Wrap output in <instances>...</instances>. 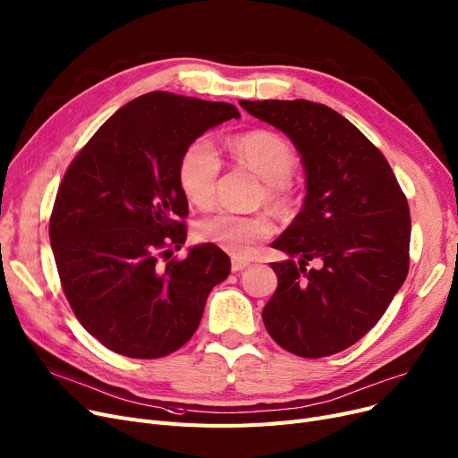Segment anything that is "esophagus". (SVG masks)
<instances>
[{"label":"esophagus","mask_w":458,"mask_h":458,"mask_svg":"<svg viewBox=\"0 0 458 458\" xmlns=\"http://www.w3.org/2000/svg\"><path fill=\"white\" fill-rule=\"evenodd\" d=\"M249 266H250V263H249L247 259H242V258H232V271H233V273L243 271V269H247Z\"/></svg>","instance_id":"34e87169"}]
</instances>
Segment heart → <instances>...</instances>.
I'll return each instance as SVG.
<instances>
[{
    "mask_svg": "<svg viewBox=\"0 0 458 458\" xmlns=\"http://www.w3.org/2000/svg\"><path fill=\"white\" fill-rule=\"evenodd\" d=\"M232 157L247 166L266 185L259 192V202L273 211L285 213L292 208V197L285 182L295 173L297 156L280 135L267 130H254L235 135L228 142ZM221 173V159L213 142L208 139L192 140L183 150L178 165V182L191 204L208 209L215 204L216 180ZM202 243H211L230 254L243 256L256 243L273 235V223L267 215H239L219 211L206 216L197 226Z\"/></svg>",
    "mask_w": 458,
    "mask_h": 458,
    "instance_id": "heart-1",
    "label": "heart"
}]
</instances>
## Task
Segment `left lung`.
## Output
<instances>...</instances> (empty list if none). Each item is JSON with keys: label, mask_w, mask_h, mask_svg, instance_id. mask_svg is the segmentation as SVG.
Returning <instances> with one entry per match:
<instances>
[{"label": "left lung", "mask_w": 458, "mask_h": 458, "mask_svg": "<svg viewBox=\"0 0 458 458\" xmlns=\"http://www.w3.org/2000/svg\"><path fill=\"white\" fill-rule=\"evenodd\" d=\"M293 140L304 171L301 213L273 249L278 287L263 308L271 338L297 356L354 345L378 323L411 266V209L390 163L334 109L308 100H242ZM299 255L297 264L293 258ZM319 259L318 270H306Z\"/></svg>", "instance_id": "8db88e82"}]
</instances>
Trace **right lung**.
I'll list each match as a JSON object with an SVG mask.
<instances>
[{
  "instance_id": "add662e5",
  "label": "right lung",
  "mask_w": 458,
  "mask_h": 458,
  "mask_svg": "<svg viewBox=\"0 0 458 458\" xmlns=\"http://www.w3.org/2000/svg\"><path fill=\"white\" fill-rule=\"evenodd\" d=\"M232 104L148 92L120 107L72 159L50 216L64 297L113 352L152 360L197 332L230 258L211 243L171 259L187 237L183 150L237 118Z\"/></svg>"
}]
</instances>
